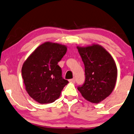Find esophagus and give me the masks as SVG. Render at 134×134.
I'll return each instance as SVG.
<instances>
[{
    "mask_svg": "<svg viewBox=\"0 0 134 134\" xmlns=\"http://www.w3.org/2000/svg\"><path fill=\"white\" fill-rule=\"evenodd\" d=\"M69 82H70V83H74L75 82V78H72V79H70L69 80Z\"/></svg>",
    "mask_w": 134,
    "mask_h": 134,
    "instance_id": "34e87169",
    "label": "esophagus"
}]
</instances>
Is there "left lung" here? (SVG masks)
<instances>
[{"instance_id": "8db88e82", "label": "left lung", "mask_w": 134, "mask_h": 134, "mask_svg": "<svg viewBox=\"0 0 134 134\" xmlns=\"http://www.w3.org/2000/svg\"><path fill=\"white\" fill-rule=\"evenodd\" d=\"M77 49L85 65V81L78 90L86 100L99 103L110 95L115 88L118 70L109 53L99 44Z\"/></svg>"}]
</instances>
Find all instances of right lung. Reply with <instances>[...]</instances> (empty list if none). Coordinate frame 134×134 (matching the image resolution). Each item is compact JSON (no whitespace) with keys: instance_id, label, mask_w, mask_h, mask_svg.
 <instances>
[{"instance_id":"right-lung-1","label":"right lung","mask_w":134,"mask_h":134,"mask_svg":"<svg viewBox=\"0 0 134 134\" xmlns=\"http://www.w3.org/2000/svg\"><path fill=\"white\" fill-rule=\"evenodd\" d=\"M67 46L45 42L37 47L22 67L23 79L26 91L37 102H54L69 81L62 76L58 63L67 52Z\"/></svg>"}]
</instances>
